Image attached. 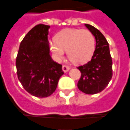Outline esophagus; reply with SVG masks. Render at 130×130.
<instances>
[{
  "label": "esophagus",
  "instance_id": "34e87169",
  "mask_svg": "<svg viewBox=\"0 0 130 130\" xmlns=\"http://www.w3.org/2000/svg\"><path fill=\"white\" fill-rule=\"evenodd\" d=\"M69 69L70 67L67 66V65H63V66H62V70H63V72H67Z\"/></svg>",
  "mask_w": 130,
  "mask_h": 130
}]
</instances>
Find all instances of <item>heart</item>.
Listing matches in <instances>:
<instances>
[{
    "mask_svg": "<svg viewBox=\"0 0 130 130\" xmlns=\"http://www.w3.org/2000/svg\"><path fill=\"white\" fill-rule=\"evenodd\" d=\"M56 40L50 43V49L57 60L67 56L75 63H85L92 58L95 50V38L89 30L67 28L58 33Z\"/></svg>",
    "mask_w": 130,
    "mask_h": 130,
    "instance_id": "1",
    "label": "heart"
}]
</instances>
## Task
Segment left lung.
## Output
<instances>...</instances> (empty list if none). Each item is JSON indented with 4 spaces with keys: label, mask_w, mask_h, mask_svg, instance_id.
<instances>
[{
    "label": "left lung",
    "mask_w": 130,
    "mask_h": 130,
    "mask_svg": "<svg viewBox=\"0 0 130 130\" xmlns=\"http://www.w3.org/2000/svg\"><path fill=\"white\" fill-rule=\"evenodd\" d=\"M85 25L95 37L96 48L92 59L78 67L81 73L78 87L85 94H94L104 90L111 80L113 62L108 43L104 35L92 26Z\"/></svg>",
    "instance_id": "1"
}]
</instances>
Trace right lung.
<instances>
[{
  "label": "right lung",
  "instance_id": "1",
  "mask_svg": "<svg viewBox=\"0 0 130 130\" xmlns=\"http://www.w3.org/2000/svg\"><path fill=\"white\" fill-rule=\"evenodd\" d=\"M50 26H35L23 38L16 58L17 73L26 92L36 97H47L54 92L63 74L62 65L50 55Z\"/></svg>",
  "mask_w": 130,
  "mask_h": 130
}]
</instances>
